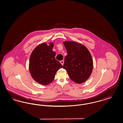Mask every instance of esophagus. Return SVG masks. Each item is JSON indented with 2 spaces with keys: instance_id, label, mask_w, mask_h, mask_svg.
<instances>
[{
  "instance_id": "obj_1",
  "label": "esophagus",
  "mask_w": 123,
  "mask_h": 123,
  "mask_svg": "<svg viewBox=\"0 0 123 123\" xmlns=\"http://www.w3.org/2000/svg\"><path fill=\"white\" fill-rule=\"evenodd\" d=\"M60 63L62 65H63V64H64V60H61V61H60Z\"/></svg>"
}]
</instances>
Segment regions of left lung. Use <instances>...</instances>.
Masks as SVG:
<instances>
[{"label":"left lung","instance_id":"obj_1","mask_svg":"<svg viewBox=\"0 0 123 123\" xmlns=\"http://www.w3.org/2000/svg\"><path fill=\"white\" fill-rule=\"evenodd\" d=\"M67 55L64 59L63 69L67 72L70 79L81 84L91 76L93 68V61L88 48L77 42H63Z\"/></svg>","mask_w":123,"mask_h":123}]
</instances>
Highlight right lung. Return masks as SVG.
<instances>
[{"instance_id":"1","label":"right lung","mask_w":123,"mask_h":123,"mask_svg":"<svg viewBox=\"0 0 123 123\" xmlns=\"http://www.w3.org/2000/svg\"><path fill=\"white\" fill-rule=\"evenodd\" d=\"M53 42L42 43L33 50L29 62V72L35 82L46 85L53 82L62 65L55 59Z\"/></svg>"}]
</instances>
